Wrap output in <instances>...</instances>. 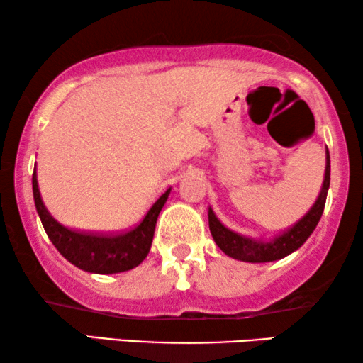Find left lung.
<instances>
[{"mask_svg": "<svg viewBox=\"0 0 363 363\" xmlns=\"http://www.w3.org/2000/svg\"><path fill=\"white\" fill-rule=\"evenodd\" d=\"M330 185V157L329 150H327V165H325V177H324V185H322L320 195L314 203V206L311 208L309 213L296 223L291 230L282 233L281 236L274 238L269 242L255 241L251 238L241 236L238 233L228 230L220 223V220L215 216V213L210 208L208 211V221H210V231L211 236L218 247L225 252V255L235 257V259L246 261V262H269L277 261L286 257L291 252L304 245L307 238L312 235V231L315 230L317 223H319L322 211L325 206V198L327 190Z\"/></svg>", "mask_w": 363, "mask_h": 363, "instance_id": "8db88e82", "label": "left lung"}]
</instances>
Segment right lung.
<instances>
[{
    "instance_id": "1",
    "label": "right lung",
    "mask_w": 363,
    "mask_h": 363,
    "mask_svg": "<svg viewBox=\"0 0 363 363\" xmlns=\"http://www.w3.org/2000/svg\"><path fill=\"white\" fill-rule=\"evenodd\" d=\"M33 195L46 235L69 262L87 272L113 274V272L132 269L147 257L152 246L153 233H155L157 218L170 195V188L157 198L145 218L135 228L125 233H112V235L69 230L54 220L39 195L36 168L33 173Z\"/></svg>"
}]
</instances>
